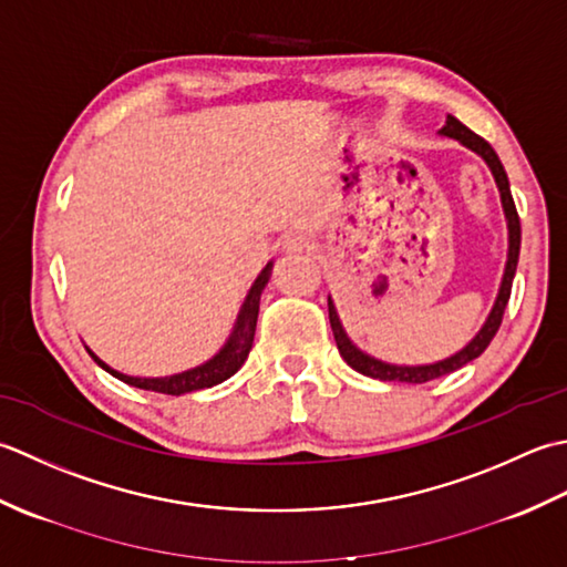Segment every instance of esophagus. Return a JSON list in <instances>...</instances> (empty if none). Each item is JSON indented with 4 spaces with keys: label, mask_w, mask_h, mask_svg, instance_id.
Returning a JSON list of instances; mask_svg holds the SVG:
<instances>
[{
    "label": "esophagus",
    "mask_w": 567,
    "mask_h": 567,
    "mask_svg": "<svg viewBox=\"0 0 567 567\" xmlns=\"http://www.w3.org/2000/svg\"><path fill=\"white\" fill-rule=\"evenodd\" d=\"M284 249L288 254H306V251H310V239L306 235L293 233L284 239Z\"/></svg>",
    "instance_id": "34e87169"
}]
</instances>
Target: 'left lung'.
<instances>
[{
	"mask_svg": "<svg viewBox=\"0 0 567 567\" xmlns=\"http://www.w3.org/2000/svg\"><path fill=\"white\" fill-rule=\"evenodd\" d=\"M441 134L450 136V138H457L462 146L472 148V152L480 154L484 161H487V166L492 168V176L496 181V186H499L504 215H506V227H509V257H506V269H504V279H502V286H499V296H496V300H494V308H492L487 322H484L482 330L475 334V338H472L467 348H462L457 354L447 357V360H443V362L421 364V367L386 364L381 360H374V357L364 354L362 350H357L352 340L348 338V332L342 330L338 310H334L332 300L328 298L330 328H332V334H334V342H338V350L342 354V360L348 362L354 369V372H360L364 377L381 379V381H403V384H425V381L455 372V369L465 367L472 360H477V357L489 348V342L494 340L496 330H499V326H502L506 303H509L512 284H514V274H516V264H518V249H522V223H518V213H516V205H514V198H512L509 178H506V171L502 166V161H499V156H496L494 148L489 146V142H484L480 134L467 130V126L462 124L460 120H455L453 114H447Z\"/></svg>",
	"mask_w": 567,
	"mask_h": 567,
	"instance_id": "obj_1",
	"label": "left lung"
}]
</instances>
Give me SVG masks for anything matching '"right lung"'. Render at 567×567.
Masks as SVG:
<instances>
[{"mask_svg":"<svg viewBox=\"0 0 567 567\" xmlns=\"http://www.w3.org/2000/svg\"><path fill=\"white\" fill-rule=\"evenodd\" d=\"M271 276V261L267 267L261 269V274L257 276V281L249 288V293L245 298V306H241L239 316H237V326L229 334V340L223 350H219L210 362H205L195 369H188L183 374H173V377H161V379H138V377H126L114 372L112 367H107L100 357L92 354L90 357L95 360L105 372H110L112 377H117L120 381L136 389H146V391H156V394H171V396H181V394H190V391H200V389H210L219 381H225L233 377L237 369L245 364V360L249 357L251 342H254V332H257V316H259V298L264 286H267Z\"/></svg>","mask_w":567,"mask_h":567,"instance_id":"add662e5","label":"right lung"}]
</instances>
